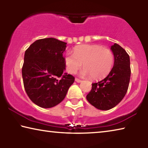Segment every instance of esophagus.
I'll return each mask as SVG.
<instances>
[{
  "label": "esophagus",
  "instance_id": "1",
  "mask_svg": "<svg viewBox=\"0 0 148 148\" xmlns=\"http://www.w3.org/2000/svg\"><path fill=\"white\" fill-rule=\"evenodd\" d=\"M75 81H76V82H77V83H80V82H82V80L78 79V78H76V79H75Z\"/></svg>",
  "mask_w": 148,
  "mask_h": 148
}]
</instances>
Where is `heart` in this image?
<instances>
[{"label":"heart","mask_w":148,"mask_h":148,"mask_svg":"<svg viewBox=\"0 0 148 148\" xmlns=\"http://www.w3.org/2000/svg\"><path fill=\"white\" fill-rule=\"evenodd\" d=\"M64 64L70 74H76L83 63L81 76H91L92 79L106 77L114 66V56L111 50L98 45H80L74 48L73 53H66Z\"/></svg>","instance_id":"1"}]
</instances>
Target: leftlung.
I'll use <instances>...</instances> for the list:
<instances>
[{
  "label": "left lung",
  "mask_w": 148,
  "mask_h": 148,
  "mask_svg": "<svg viewBox=\"0 0 148 148\" xmlns=\"http://www.w3.org/2000/svg\"><path fill=\"white\" fill-rule=\"evenodd\" d=\"M110 49L114 56L113 68L104 79L92 84V89L86 97L90 104L101 110L112 109L122 101L131 77L128 53L117 44H114Z\"/></svg>",
  "instance_id": "8db88e82"
}]
</instances>
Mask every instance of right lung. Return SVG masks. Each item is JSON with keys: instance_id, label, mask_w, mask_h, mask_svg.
Returning <instances> with one entry per match:
<instances>
[{"instance_id": "add662e5", "label": "right lung", "mask_w": 148, "mask_h": 148, "mask_svg": "<svg viewBox=\"0 0 148 148\" xmlns=\"http://www.w3.org/2000/svg\"><path fill=\"white\" fill-rule=\"evenodd\" d=\"M66 42L54 38L37 40L25 51L22 67L25 89L35 104L44 108L63 101L74 77L64 73Z\"/></svg>"}]
</instances>
